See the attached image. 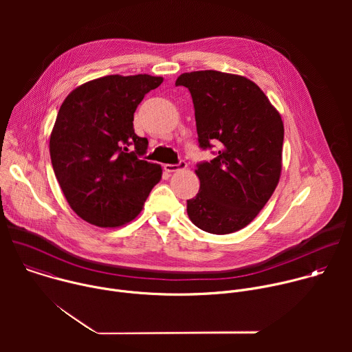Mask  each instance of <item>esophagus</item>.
<instances>
[{
	"mask_svg": "<svg viewBox=\"0 0 352 352\" xmlns=\"http://www.w3.org/2000/svg\"><path fill=\"white\" fill-rule=\"evenodd\" d=\"M186 168V163L185 162H179L178 164H164V170L167 173H175L179 170H185Z\"/></svg>",
	"mask_w": 352,
	"mask_h": 352,
	"instance_id": "obj_1",
	"label": "esophagus"
}]
</instances>
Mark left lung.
Listing matches in <instances>:
<instances>
[{"label": "left lung", "instance_id": "obj_1", "mask_svg": "<svg viewBox=\"0 0 352 352\" xmlns=\"http://www.w3.org/2000/svg\"><path fill=\"white\" fill-rule=\"evenodd\" d=\"M190 91L199 146L219 142L217 156L195 170L200 188L186 202L190 221L210 234H231L252 221L273 195L283 163L284 124L250 79L219 71L178 76Z\"/></svg>", "mask_w": 352, "mask_h": 352}]
</instances>
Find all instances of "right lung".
Returning a JSON list of instances; mask_svg holds the SVG:
<instances>
[{"label": "right lung", "instance_id": "add662e5", "mask_svg": "<svg viewBox=\"0 0 352 352\" xmlns=\"http://www.w3.org/2000/svg\"><path fill=\"white\" fill-rule=\"evenodd\" d=\"M162 76L109 75L74 89L50 136L54 174L71 209L85 221L114 228L132 221L162 179L159 164L140 160L147 139L133 113Z\"/></svg>", "mask_w": 352, "mask_h": 352}]
</instances>
